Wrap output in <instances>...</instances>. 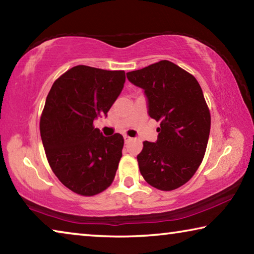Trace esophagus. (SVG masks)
<instances>
[{
    "label": "esophagus",
    "instance_id": "1",
    "mask_svg": "<svg viewBox=\"0 0 254 254\" xmlns=\"http://www.w3.org/2000/svg\"><path fill=\"white\" fill-rule=\"evenodd\" d=\"M123 139H124V141H126V143H128L132 140V137L127 136V135H123Z\"/></svg>",
    "mask_w": 254,
    "mask_h": 254
}]
</instances>
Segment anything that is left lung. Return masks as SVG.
Returning <instances> with one entry per match:
<instances>
[{
  "label": "left lung",
  "mask_w": 254,
  "mask_h": 254,
  "mask_svg": "<svg viewBox=\"0 0 254 254\" xmlns=\"http://www.w3.org/2000/svg\"><path fill=\"white\" fill-rule=\"evenodd\" d=\"M142 88L148 114L160 122L156 142L144 141L137 154L145 182L160 190L183 186L198 169L207 147L210 114L198 81L168 60L127 74Z\"/></svg>",
  "instance_id": "obj_1"
}]
</instances>
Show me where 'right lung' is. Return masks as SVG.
Masks as SVG:
<instances>
[{"mask_svg": "<svg viewBox=\"0 0 254 254\" xmlns=\"http://www.w3.org/2000/svg\"><path fill=\"white\" fill-rule=\"evenodd\" d=\"M124 83V70L78 65L51 86L40 119L42 144L55 175L76 194L96 195L115 177L123 136H104L93 122L106 117Z\"/></svg>", "mask_w": 254, "mask_h": 254, "instance_id": "obj_1", "label": "right lung"}]
</instances>
